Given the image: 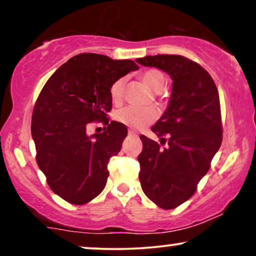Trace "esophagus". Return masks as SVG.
<instances>
[{
    "instance_id": "1",
    "label": "esophagus",
    "mask_w": 256,
    "mask_h": 256,
    "mask_svg": "<svg viewBox=\"0 0 256 256\" xmlns=\"http://www.w3.org/2000/svg\"><path fill=\"white\" fill-rule=\"evenodd\" d=\"M128 134H130V136H137V134L134 130H128Z\"/></svg>"
}]
</instances>
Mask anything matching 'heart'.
<instances>
[{"label": "heart", "mask_w": 256, "mask_h": 256, "mask_svg": "<svg viewBox=\"0 0 256 256\" xmlns=\"http://www.w3.org/2000/svg\"><path fill=\"white\" fill-rule=\"evenodd\" d=\"M140 78L144 83L154 90L155 92H160L165 89L166 78L162 72L158 70H148V71L143 72L140 74ZM125 89V80L122 78L116 79L110 88V95L112 101L114 104H119L122 102V96H124ZM158 118V110L154 107H146V108H138L128 106V107L122 108V110H116V120L120 124L128 126L132 128H143L149 124H152L155 119Z\"/></svg>", "instance_id": "obj_1"}]
</instances>
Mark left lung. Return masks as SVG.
Listing matches in <instances>:
<instances>
[{"label":"left lung","instance_id":"obj_1","mask_svg":"<svg viewBox=\"0 0 256 256\" xmlns=\"http://www.w3.org/2000/svg\"><path fill=\"white\" fill-rule=\"evenodd\" d=\"M136 61L162 70L173 80L168 108L152 128L167 146L140 134L143 149L138 155L143 192L160 208L173 210L195 194L222 144L218 89L204 67L182 55Z\"/></svg>","mask_w":256,"mask_h":256}]
</instances>
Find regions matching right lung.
I'll list each match as a JSON object with an SVG mask.
<instances>
[{
    "label": "right lung",
    "mask_w": 256,
    "mask_h": 256,
    "mask_svg": "<svg viewBox=\"0 0 256 256\" xmlns=\"http://www.w3.org/2000/svg\"><path fill=\"white\" fill-rule=\"evenodd\" d=\"M137 68L132 60L83 52L58 67L38 95L31 122L36 161L50 189L64 201L85 204L104 189L110 158L128 136L125 125L107 118L110 88ZM94 121L108 130L88 136L86 126Z\"/></svg>",
    "instance_id": "right-lung-1"
}]
</instances>
